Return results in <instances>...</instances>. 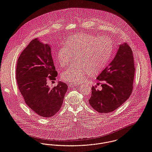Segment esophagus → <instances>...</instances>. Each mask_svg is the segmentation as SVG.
Masks as SVG:
<instances>
[{"instance_id": "obj_1", "label": "esophagus", "mask_w": 152, "mask_h": 152, "mask_svg": "<svg viewBox=\"0 0 152 152\" xmlns=\"http://www.w3.org/2000/svg\"><path fill=\"white\" fill-rule=\"evenodd\" d=\"M68 86H69V87H75V86H78V84H74V83H69Z\"/></svg>"}]
</instances>
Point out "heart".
<instances>
[{
    "label": "heart",
    "instance_id": "heart-1",
    "mask_svg": "<svg viewBox=\"0 0 152 152\" xmlns=\"http://www.w3.org/2000/svg\"><path fill=\"white\" fill-rule=\"evenodd\" d=\"M112 52V42L107 38L87 34H78L68 38L64 45L58 50L56 59L65 66L72 59L77 61L61 74L66 81L81 82L90 71L93 74L105 66Z\"/></svg>",
    "mask_w": 152,
    "mask_h": 152
}]
</instances>
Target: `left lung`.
Segmentation results:
<instances>
[{
  "label": "left lung",
  "mask_w": 152,
  "mask_h": 152,
  "mask_svg": "<svg viewBox=\"0 0 152 152\" xmlns=\"http://www.w3.org/2000/svg\"><path fill=\"white\" fill-rule=\"evenodd\" d=\"M135 68L133 52L129 45L120 44L113 60L97 79L104 83L101 90L91 88L90 104L100 113L112 112L121 106L133 91Z\"/></svg>",
  "instance_id": "1"
}]
</instances>
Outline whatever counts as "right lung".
I'll return each instance as SVG.
<instances>
[{"instance_id": "add662e5", "label": "right lung", "mask_w": 152, "mask_h": 152, "mask_svg": "<svg viewBox=\"0 0 152 152\" xmlns=\"http://www.w3.org/2000/svg\"><path fill=\"white\" fill-rule=\"evenodd\" d=\"M55 71L48 44L33 39L18 59L16 78L19 90L28 106L42 117H51L61 108L68 86L59 81L50 88L47 82L55 80Z\"/></svg>"}]
</instances>
